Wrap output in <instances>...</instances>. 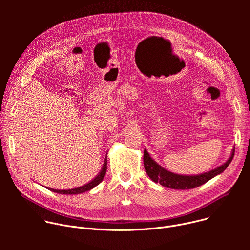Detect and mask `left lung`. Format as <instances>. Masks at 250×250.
<instances>
[{"instance_id": "1", "label": "left lung", "mask_w": 250, "mask_h": 250, "mask_svg": "<svg viewBox=\"0 0 250 250\" xmlns=\"http://www.w3.org/2000/svg\"><path fill=\"white\" fill-rule=\"evenodd\" d=\"M234 155V147L231 150L229 158L219 167L211 169L208 172L196 174V175H183V174H176L174 172H171L161 165H159L147 152L146 149H145L144 152V164L145 169L149 176L150 179L162 185L163 187L175 189V190H187V189H193L197 188L208 180L212 179L213 177L217 175H220L223 173L227 167L231 162Z\"/></svg>"}]
</instances>
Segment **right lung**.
<instances>
[{"instance_id":"obj_1","label":"right lung","mask_w":250,"mask_h":250,"mask_svg":"<svg viewBox=\"0 0 250 250\" xmlns=\"http://www.w3.org/2000/svg\"><path fill=\"white\" fill-rule=\"evenodd\" d=\"M106 172V158L104 161V164L102 166V169L100 170V172L98 173V175L92 179L90 182L77 187V188H73V189H68V190H57V189H51L48 188L50 191L57 193V194H62V195H77V194H81V193H85L87 191L92 190L93 188H95L96 186H98L104 179V177L105 175Z\"/></svg>"}]
</instances>
